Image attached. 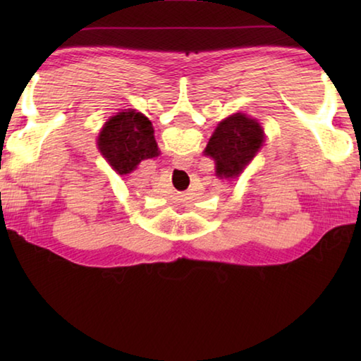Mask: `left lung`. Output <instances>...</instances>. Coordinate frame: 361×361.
I'll list each match as a JSON object with an SVG mask.
<instances>
[{"instance_id":"8db88e82","label":"left lung","mask_w":361,"mask_h":361,"mask_svg":"<svg viewBox=\"0 0 361 361\" xmlns=\"http://www.w3.org/2000/svg\"><path fill=\"white\" fill-rule=\"evenodd\" d=\"M262 142L264 132L258 121L237 113L219 122L205 152L215 159L218 176L235 178L258 152Z\"/></svg>"}]
</instances>
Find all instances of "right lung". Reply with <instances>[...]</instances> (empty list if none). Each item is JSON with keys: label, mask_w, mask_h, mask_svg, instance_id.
I'll return each mask as SVG.
<instances>
[{"label": "right lung", "mask_w": 361, "mask_h": 361, "mask_svg": "<svg viewBox=\"0 0 361 361\" xmlns=\"http://www.w3.org/2000/svg\"><path fill=\"white\" fill-rule=\"evenodd\" d=\"M99 145L119 175L130 173L143 159L159 154L152 124L146 116L135 111L113 116L103 127Z\"/></svg>", "instance_id": "1"}]
</instances>
